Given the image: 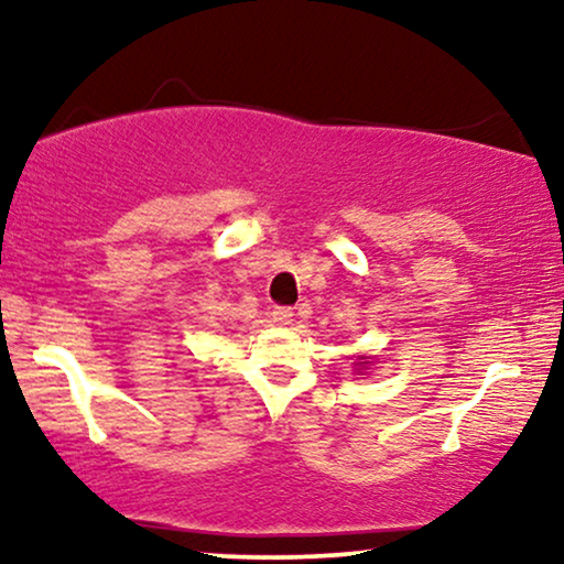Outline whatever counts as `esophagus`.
I'll return each instance as SVG.
<instances>
[{"label":"esophagus","instance_id":"34e87169","mask_svg":"<svg viewBox=\"0 0 564 564\" xmlns=\"http://www.w3.org/2000/svg\"><path fill=\"white\" fill-rule=\"evenodd\" d=\"M272 321L276 323V326H290V323H292V307H276V311L272 313Z\"/></svg>","mask_w":564,"mask_h":564}]
</instances>
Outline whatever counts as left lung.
<instances>
[{"label": "left lung", "mask_w": 564, "mask_h": 564, "mask_svg": "<svg viewBox=\"0 0 564 564\" xmlns=\"http://www.w3.org/2000/svg\"><path fill=\"white\" fill-rule=\"evenodd\" d=\"M367 365V357H361L359 361H357V367H365Z\"/></svg>", "instance_id": "8db88e82"}]
</instances>
